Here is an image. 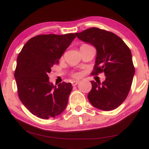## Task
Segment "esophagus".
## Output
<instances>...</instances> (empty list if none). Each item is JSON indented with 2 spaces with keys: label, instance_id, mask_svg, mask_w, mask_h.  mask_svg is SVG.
<instances>
[{
  "label": "esophagus",
  "instance_id": "esophagus-1",
  "mask_svg": "<svg viewBox=\"0 0 149 149\" xmlns=\"http://www.w3.org/2000/svg\"><path fill=\"white\" fill-rule=\"evenodd\" d=\"M79 83V81L78 80H73L71 82V84H72L73 86H76Z\"/></svg>",
  "mask_w": 149,
  "mask_h": 149
}]
</instances>
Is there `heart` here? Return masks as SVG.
Returning a JSON list of instances; mask_svg holds the SVG:
<instances>
[{
  "mask_svg": "<svg viewBox=\"0 0 149 149\" xmlns=\"http://www.w3.org/2000/svg\"><path fill=\"white\" fill-rule=\"evenodd\" d=\"M73 76H78V75H77V74H74V75H73Z\"/></svg>",
  "mask_w": 149,
  "mask_h": 149,
  "instance_id": "heart-1",
  "label": "heart"
}]
</instances>
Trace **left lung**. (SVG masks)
Masks as SVG:
<instances>
[{
  "label": "left lung",
  "mask_w": 149,
  "mask_h": 149,
  "mask_svg": "<svg viewBox=\"0 0 149 149\" xmlns=\"http://www.w3.org/2000/svg\"><path fill=\"white\" fill-rule=\"evenodd\" d=\"M75 34L80 40L96 49L91 74L104 72L106 76L102 83L91 81L92 88L87 95L88 100L100 110H113L127 98L132 84L135 68L131 50L116 34L97 27Z\"/></svg>",
  "instance_id": "8db88e82"
}]
</instances>
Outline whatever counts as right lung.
Listing matches in <instances>:
<instances>
[{"instance_id": "add662e5", "label": "right lung", "mask_w": 149, "mask_h": 149, "mask_svg": "<svg viewBox=\"0 0 149 149\" xmlns=\"http://www.w3.org/2000/svg\"><path fill=\"white\" fill-rule=\"evenodd\" d=\"M74 33L38 35L29 39L17 58L14 77L18 97L31 113L42 119L64 111L73 86L49 82L48 73L76 38Z\"/></svg>"}]
</instances>
